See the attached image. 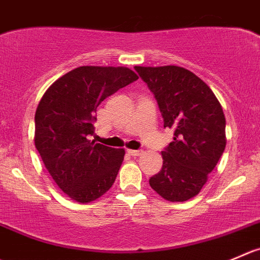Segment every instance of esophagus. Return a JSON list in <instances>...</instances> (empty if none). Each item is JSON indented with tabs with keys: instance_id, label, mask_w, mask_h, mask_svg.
I'll return each mask as SVG.
<instances>
[{
	"instance_id": "obj_1",
	"label": "esophagus",
	"mask_w": 260,
	"mask_h": 260,
	"mask_svg": "<svg viewBox=\"0 0 260 260\" xmlns=\"http://www.w3.org/2000/svg\"><path fill=\"white\" fill-rule=\"evenodd\" d=\"M127 152L129 153L131 156H141L143 153V151H141V150H127Z\"/></svg>"
}]
</instances>
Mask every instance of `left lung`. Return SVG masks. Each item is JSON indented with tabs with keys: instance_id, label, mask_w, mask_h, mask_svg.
<instances>
[{
	"instance_id": "8db88e82",
	"label": "left lung",
	"mask_w": 260,
	"mask_h": 260,
	"mask_svg": "<svg viewBox=\"0 0 260 260\" xmlns=\"http://www.w3.org/2000/svg\"><path fill=\"white\" fill-rule=\"evenodd\" d=\"M155 95L164 128L174 141L161 152L162 168L150 185L170 202L196 197L207 183L226 146L222 107L206 82L178 66L135 67Z\"/></svg>"
}]
</instances>
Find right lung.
Listing matches in <instances>:
<instances>
[{"label": "right lung", "instance_id": "obj_1", "mask_svg": "<svg viewBox=\"0 0 260 260\" xmlns=\"http://www.w3.org/2000/svg\"><path fill=\"white\" fill-rule=\"evenodd\" d=\"M138 79L127 67L82 66L53 82L35 112V147L53 180L79 203L112 188L123 148L89 140L100 103Z\"/></svg>", "mask_w": 260, "mask_h": 260}]
</instances>
